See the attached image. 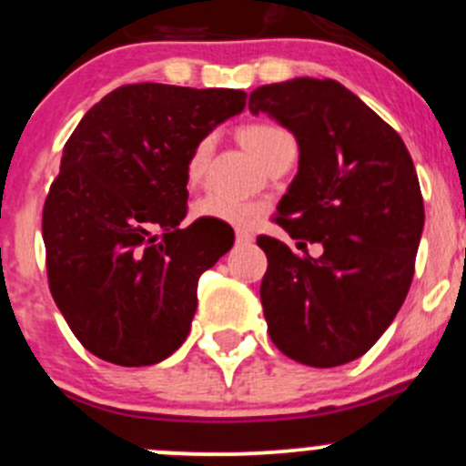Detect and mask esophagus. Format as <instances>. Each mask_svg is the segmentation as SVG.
I'll list each match as a JSON object with an SVG mask.
<instances>
[{
    "label": "esophagus",
    "mask_w": 466,
    "mask_h": 466,
    "mask_svg": "<svg viewBox=\"0 0 466 466\" xmlns=\"http://www.w3.org/2000/svg\"><path fill=\"white\" fill-rule=\"evenodd\" d=\"M235 242L238 244H251L253 242V235L244 228H235Z\"/></svg>",
    "instance_id": "obj_1"
}]
</instances>
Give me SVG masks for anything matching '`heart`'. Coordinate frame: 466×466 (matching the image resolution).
<instances>
[{"instance_id": "b5f03b06", "label": "heart", "mask_w": 466, "mask_h": 466, "mask_svg": "<svg viewBox=\"0 0 466 466\" xmlns=\"http://www.w3.org/2000/svg\"><path fill=\"white\" fill-rule=\"evenodd\" d=\"M239 140H242L244 147L265 165L280 147L292 142V136H289L288 131H283L280 127H276V124L256 122L239 128ZM213 147L215 140L210 136H206L197 142L195 149L187 156L186 178L190 186L199 183V178L204 177L206 167H208L210 154H213ZM192 210H195V218L201 219H218V222L224 224H247L248 219L258 213V206L242 199H228V197L218 195V192H210V195L201 197Z\"/></svg>"}]
</instances>
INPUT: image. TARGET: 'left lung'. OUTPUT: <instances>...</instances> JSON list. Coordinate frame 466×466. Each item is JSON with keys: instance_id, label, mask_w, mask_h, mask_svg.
Wrapping results in <instances>:
<instances>
[{"instance_id": "obj_1", "label": "left lung", "mask_w": 466, "mask_h": 466, "mask_svg": "<svg viewBox=\"0 0 466 466\" xmlns=\"http://www.w3.org/2000/svg\"><path fill=\"white\" fill-rule=\"evenodd\" d=\"M251 113L294 133L299 172L276 224L324 253H297L260 235L269 338L301 365L338 367L365 356L388 330L414 276L423 231L417 169L399 133L333 78L260 86Z\"/></svg>"}]
</instances>
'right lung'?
<instances>
[{"label":"right lung","instance_id":"add662e5","mask_svg":"<svg viewBox=\"0 0 466 466\" xmlns=\"http://www.w3.org/2000/svg\"><path fill=\"white\" fill-rule=\"evenodd\" d=\"M247 92L131 83L92 106L66 142L43 208L58 310L96 358L147 367L190 333L199 276L233 247L231 227L187 213L186 163Z\"/></svg>","mask_w":466,"mask_h":466}]
</instances>
